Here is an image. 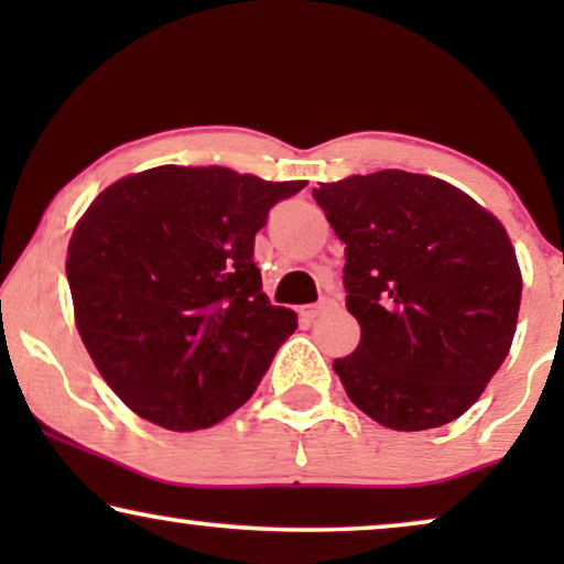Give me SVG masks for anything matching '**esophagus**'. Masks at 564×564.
Wrapping results in <instances>:
<instances>
[{"label":"esophagus","mask_w":564,"mask_h":564,"mask_svg":"<svg viewBox=\"0 0 564 564\" xmlns=\"http://www.w3.org/2000/svg\"><path fill=\"white\" fill-rule=\"evenodd\" d=\"M336 303L334 300H328V297H323L321 303H315V305H303L300 307V315H303V318H307V321H313V318H318L321 313H326V311H330V307H334Z\"/></svg>","instance_id":"obj_1"}]
</instances>
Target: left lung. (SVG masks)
Here are the masks:
<instances>
[{"mask_svg":"<svg viewBox=\"0 0 564 564\" xmlns=\"http://www.w3.org/2000/svg\"><path fill=\"white\" fill-rule=\"evenodd\" d=\"M346 243V307L361 326L334 361L359 411L395 431L459 419L511 349L521 269L506 228L436 176L384 169L313 189Z\"/></svg>","mask_w":564,"mask_h":564,"instance_id":"1","label":"left lung"}]
</instances>
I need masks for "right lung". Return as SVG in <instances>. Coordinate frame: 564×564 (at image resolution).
Segmentation results:
<instances>
[{
  "instance_id": "obj_1",
  "label": "right lung",
  "mask_w": 564,
  "mask_h": 564,
  "mask_svg": "<svg viewBox=\"0 0 564 564\" xmlns=\"http://www.w3.org/2000/svg\"><path fill=\"white\" fill-rule=\"evenodd\" d=\"M305 182L156 166L99 195L68 241L74 318L115 395L169 431L210 429L253 395L297 315L261 292L253 238Z\"/></svg>"
}]
</instances>
